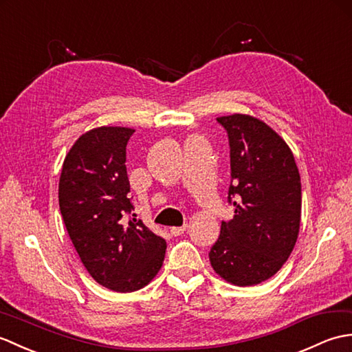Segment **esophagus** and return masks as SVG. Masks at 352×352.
Here are the masks:
<instances>
[{
    "mask_svg": "<svg viewBox=\"0 0 352 352\" xmlns=\"http://www.w3.org/2000/svg\"><path fill=\"white\" fill-rule=\"evenodd\" d=\"M185 230H186V224L181 226V228H171V229H170V233H171V235H173V236H181Z\"/></svg>",
    "mask_w": 352,
    "mask_h": 352,
    "instance_id": "34e87169",
    "label": "esophagus"
}]
</instances>
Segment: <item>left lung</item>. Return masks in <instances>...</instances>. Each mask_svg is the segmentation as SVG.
<instances>
[{
    "label": "left lung",
    "mask_w": 352,
    "mask_h": 352,
    "mask_svg": "<svg viewBox=\"0 0 352 352\" xmlns=\"http://www.w3.org/2000/svg\"><path fill=\"white\" fill-rule=\"evenodd\" d=\"M217 122L229 138L228 201L235 215L221 221L209 261L232 285H259L283 267L298 238L300 173L289 146L267 123L245 114Z\"/></svg>",
    "instance_id": "obj_1"
}]
</instances>
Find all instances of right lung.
Listing matches in <instances>:
<instances>
[{
	"label": "right lung",
	"instance_id": "add662e5",
	"mask_svg": "<svg viewBox=\"0 0 352 352\" xmlns=\"http://www.w3.org/2000/svg\"><path fill=\"white\" fill-rule=\"evenodd\" d=\"M134 129L85 132L66 155L58 184L60 212L90 276L116 292L144 287L158 274L167 244L135 220L126 173Z\"/></svg>",
	"mask_w": 352,
	"mask_h": 352
}]
</instances>
